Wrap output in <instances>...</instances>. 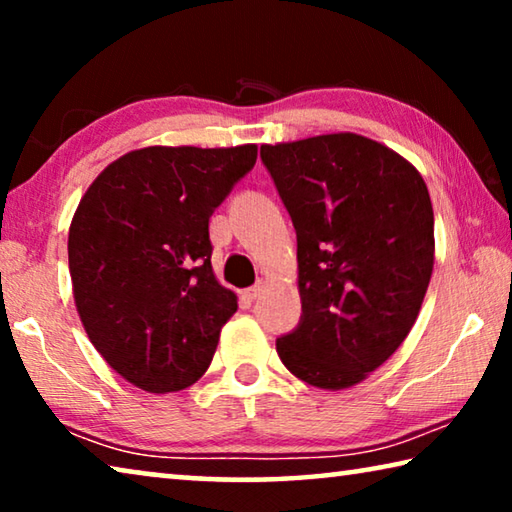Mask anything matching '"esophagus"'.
<instances>
[{
  "instance_id": "esophagus-1",
  "label": "esophagus",
  "mask_w": 512,
  "mask_h": 512,
  "mask_svg": "<svg viewBox=\"0 0 512 512\" xmlns=\"http://www.w3.org/2000/svg\"><path fill=\"white\" fill-rule=\"evenodd\" d=\"M264 289H266V284H264L262 280H259L257 284H253V287L246 289V298H248V300H257V298L264 293Z\"/></svg>"
}]
</instances>
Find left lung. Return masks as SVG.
I'll return each instance as SVG.
<instances>
[{
  "instance_id": "left-lung-1",
  "label": "left lung",
  "mask_w": 512,
  "mask_h": 512,
  "mask_svg": "<svg viewBox=\"0 0 512 512\" xmlns=\"http://www.w3.org/2000/svg\"><path fill=\"white\" fill-rule=\"evenodd\" d=\"M298 237V327L277 354L311 386L359 384L400 348L433 271V210L402 155L354 133L259 149Z\"/></svg>"
}]
</instances>
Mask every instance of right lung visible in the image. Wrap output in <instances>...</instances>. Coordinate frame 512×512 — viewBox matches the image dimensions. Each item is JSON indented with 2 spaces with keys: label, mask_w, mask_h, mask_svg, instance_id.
<instances>
[{
  "label": "right lung",
  "mask_w": 512,
  "mask_h": 512,
  "mask_svg": "<svg viewBox=\"0 0 512 512\" xmlns=\"http://www.w3.org/2000/svg\"><path fill=\"white\" fill-rule=\"evenodd\" d=\"M255 160V144L149 146L108 164L76 207V309L108 366L142 391L201 379L237 311L212 271L210 216Z\"/></svg>",
  "instance_id": "add662e5"
}]
</instances>
